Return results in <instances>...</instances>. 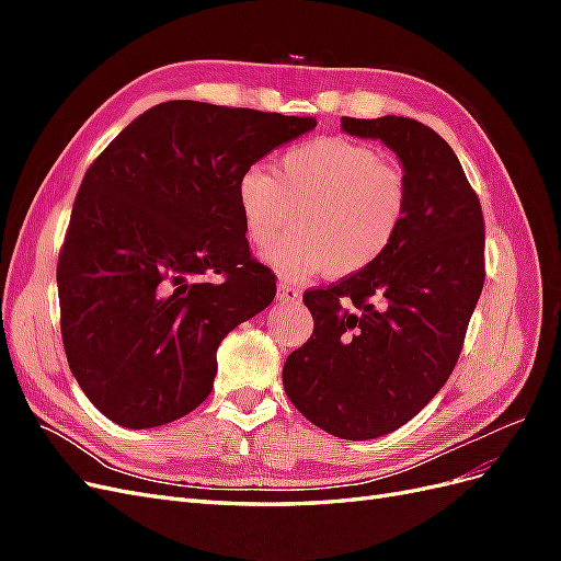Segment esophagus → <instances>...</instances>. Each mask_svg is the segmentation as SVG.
Listing matches in <instances>:
<instances>
[{
	"mask_svg": "<svg viewBox=\"0 0 561 561\" xmlns=\"http://www.w3.org/2000/svg\"><path fill=\"white\" fill-rule=\"evenodd\" d=\"M299 295H301L299 287L285 283V280L278 283V301H283V304H297Z\"/></svg>",
	"mask_w": 561,
	"mask_h": 561,
	"instance_id": "obj_1",
	"label": "esophagus"
}]
</instances>
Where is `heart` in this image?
<instances>
[{
  "instance_id": "obj_1",
  "label": "heart",
  "mask_w": 561,
  "mask_h": 561,
  "mask_svg": "<svg viewBox=\"0 0 561 561\" xmlns=\"http://www.w3.org/2000/svg\"><path fill=\"white\" fill-rule=\"evenodd\" d=\"M245 239L285 276L322 271L348 278L377 264L404 225L410 190L375 147L346 138H316L278 157L274 175L250 168L236 184Z\"/></svg>"
}]
</instances>
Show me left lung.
<instances>
[{
	"label": "left lung",
	"instance_id": "left-lung-1",
	"mask_svg": "<svg viewBox=\"0 0 561 561\" xmlns=\"http://www.w3.org/2000/svg\"><path fill=\"white\" fill-rule=\"evenodd\" d=\"M342 128L396 151L410 206L377 264L304 293L313 334L285 360L283 386L313 426L371 439L416 416L454 371L486 276L484 217L433 128L407 116H342Z\"/></svg>",
	"mask_w": 561,
	"mask_h": 561
}]
</instances>
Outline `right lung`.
Instances as JSON below:
<instances>
[{
	"label": "right lung",
	"instance_id": "add662e5",
	"mask_svg": "<svg viewBox=\"0 0 561 561\" xmlns=\"http://www.w3.org/2000/svg\"><path fill=\"white\" fill-rule=\"evenodd\" d=\"M311 116L171 100L116 135L81 180L58 257L60 332L87 398L124 428L206 400L217 346L276 297L236 184ZM217 273L219 282H203Z\"/></svg>",
	"mask_w": 561,
	"mask_h": 561
}]
</instances>
